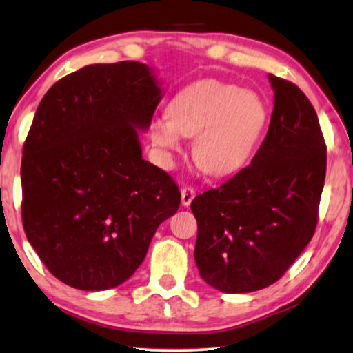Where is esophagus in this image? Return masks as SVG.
Returning <instances> with one entry per match:
<instances>
[{
    "label": "esophagus",
    "instance_id": "1",
    "mask_svg": "<svg viewBox=\"0 0 353 353\" xmlns=\"http://www.w3.org/2000/svg\"><path fill=\"white\" fill-rule=\"evenodd\" d=\"M181 194H182V204H183V206H190L193 198H194V188L183 187L181 190Z\"/></svg>",
    "mask_w": 353,
    "mask_h": 353
}]
</instances>
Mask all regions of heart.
<instances>
[{
  "mask_svg": "<svg viewBox=\"0 0 353 353\" xmlns=\"http://www.w3.org/2000/svg\"><path fill=\"white\" fill-rule=\"evenodd\" d=\"M168 112L152 120V143L170 155L182 150V136H194V163L219 177L234 174L250 161L270 117L259 93L217 79L182 88Z\"/></svg>",
  "mask_w": 353,
  "mask_h": 353,
  "instance_id": "b5f03b06",
  "label": "heart"
}]
</instances>
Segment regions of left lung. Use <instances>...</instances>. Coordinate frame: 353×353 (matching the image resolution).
I'll list each match as a JSON object with an SVG mask.
<instances>
[{"mask_svg": "<svg viewBox=\"0 0 353 353\" xmlns=\"http://www.w3.org/2000/svg\"><path fill=\"white\" fill-rule=\"evenodd\" d=\"M274 110L250 165L192 201L194 261L210 287L249 293L283 276L312 239L327 145L306 94L270 74Z\"/></svg>", "mask_w": 353, "mask_h": 353, "instance_id": "obj_1", "label": "left lung"}]
</instances>
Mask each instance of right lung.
Segmentation results:
<instances>
[{"instance_id":"obj_1","label":"right lung","mask_w":353,"mask_h":353,"mask_svg":"<svg viewBox=\"0 0 353 353\" xmlns=\"http://www.w3.org/2000/svg\"><path fill=\"white\" fill-rule=\"evenodd\" d=\"M161 88L144 63L88 65L50 87L22 159V220L52 274L87 292L114 288L144 261L181 192L143 159Z\"/></svg>"}]
</instances>
